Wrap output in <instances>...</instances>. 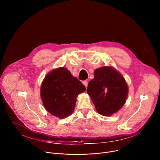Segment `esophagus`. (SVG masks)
<instances>
[{
	"instance_id": "esophagus-1",
	"label": "esophagus",
	"mask_w": 160,
	"mask_h": 160,
	"mask_svg": "<svg viewBox=\"0 0 160 160\" xmlns=\"http://www.w3.org/2000/svg\"><path fill=\"white\" fill-rule=\"evenodd\" d=\"M82 83H83V84L85 85V87H87V85H88V82H87V80H84V81H83V82H82Z\"/></svg>"
}]
</instances>
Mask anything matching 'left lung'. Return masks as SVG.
Segmentation results:
<instances>
[{"instance_id":"1","label":"left lung","mask_w":160,"mask_h":160,"mask_svg":"<svg viewBox=\"0 0 160 160\" xmlns=\"http://www.w3.org/2000/svg\"><path fill=\"white\" fill-rule=\"evenodd\" d=\"M128 86L123 77L111 66L94 71V78L88 84L87 93L97 111L104 116L112 115L125 104Z\"/></svg>"}]
</instances>
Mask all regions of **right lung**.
<instances>
[{
    "instance_id": "add662e5",
    "label": "right lung",
    "mask_w": 160,
    "mask_h": 160,
    "mask_svg": "<svg viewBox=\"0 0 160 160\" xmlns=\"http://www.w3.org/2000/svg\"><path fill=\"white\" fill-rule=\"evenodd\" d=\"M85 87L66 68L53 70L43 79L40 95L44 107L53 116L64 118L73 112L77 98Z\"/></svg>"
}]
</instances>
